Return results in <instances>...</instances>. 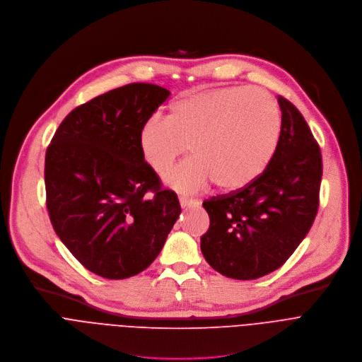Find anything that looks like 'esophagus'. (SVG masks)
I'll list each match as a JSON object with an SVG mask.
<instances>
[{"label":"esophagus","mask_w":362,"mask_h":362,"mask_svg":"<svg viewBox=\"0 0 362 362\" xmlns=\"http://www.w3.org/2000/svg\"><path fill=\"white\" fill-rule=\"evenodd\" d=\"M180 204L182 208H192V206H198L199 201L198 199H187V198H180Z\"/></svg>","instance_id":"34e87169"}]
</instances>
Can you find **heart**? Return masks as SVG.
<instances>
[{
  "label": "heart",
  "instance_id": "obj_1",
  "mask_svg": "<svg viewBox=\"0 0 362 362\" xmlns=\"http://www.w3.org/2000/svg\"><path fill=\"white\" fill-rule=\"evenodd\" d=\"M279 136L281 112L269 93L224 87L177 98L168 119L154 117L142 125L139 148L163 174L189 147L194 157L165 175V184L181 194H195L212 181L237 191L267 170Z\"/></svg>",
  "mask_w": 362,
  "mask_h": 362
}]
</instances>
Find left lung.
Instances as JSON below:
<instances>
[{"label": "left lung", "instance_id": "1", "mask_svg": "<svg viewBox=\"0 0 362 362\" xmlns=\"http://www.w3.org/2000/svg\"><path fill=\"white\" fill-rule=\"evenodd\" d=\"M281 136L267 170L250 185L202 202L209 228L201 237L206 262L234 279L278 269L308 234L320 205L322 158L303 114L278 97Z\"/></svg>", "mask_w": 362, "mask_h": 362}]
</instances>
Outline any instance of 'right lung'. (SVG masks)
I'll return each mask as SVG.
<instances>
[{"label":"right lung","mask_w":362,"mask_h":362,"mask_svg":"<svg viewBox=\"0 0 362 362\" xmlns=\"http://www.w3.org/2000/svg\"><path fill=\"white\" fill-rule=\"evenodd\" d=\"M170 91L134 83L72 110L45 153L51 224L87 269L124 279L151 265L180 216L139 148V132ZM153 192L150 199L146 194Z\"/></svg>","instance_id":"right-lung-1"}]
</instances>
